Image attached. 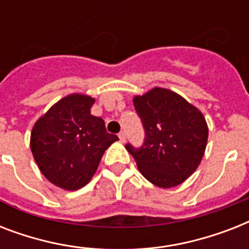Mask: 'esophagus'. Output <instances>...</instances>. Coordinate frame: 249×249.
Segmentation results:
<instances>
[{
	"instance_id": "esophagus-1",
	"label": "esophagus",
	"mask_w": 249,
	"mask_h": 249,
	"mask_svg": "<svg viewBox=\"0 0 249 249\" xmlns=\"http://www.w3.org/2000/svg\"><path fill=\"white\" fill-rule=\"evenodd\" d=\"M119 138H120L121 142H125V141H126V133H125L124 130L119 133Z\"/></svg>"
}]
</instances>
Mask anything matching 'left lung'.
Instances as JSON below:
<instances>
[{
	"instance_id": "1",
	"label": "left lung",
	"mask_w": 249,
	"mask_h": 249,
	"mask_svg": "<svg viewBox=\"0 0 249 249\" xmlns=\"http://www.w3.org/2000/svg\"><path fill=\"white\" fill-rule=\"evenodd\" d=\"M144 129L141 147L125 148L146 179L169 189L186 181L200 164L208 140L203 113L172 90L154 88L133 98Z\"/></svg>"
}]
</instances>
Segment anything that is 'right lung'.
<instances>
[{"mask_svg": "<svg viewBox=\"0 0 249 249\" xmlns=\"http://www.w3.org/2000/svg\"><path fill=\"white\" fill-rule=\"evenodd\" d=\"M94 98L70 94L36 121L31 150L41 173L60 189L79 190L91 179L105 151L117 141L93 116Z\"/></svg>", "mask_w": 249, "mask_h": 249, "instance_id": "1", "label": "right lung"}]
</instances>
